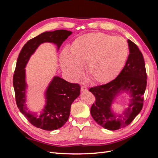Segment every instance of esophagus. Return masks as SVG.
<instances>
[{
  "label": "esophagus",
  "instance_id": "esophagus-1",
  "mask_svg": "<svg viewBox=\"0 0 158 158\" xmlns=\"http://www.w3.org/2000/svg\"><path fill=\"white\" fill-rule=\"evenodd\" d=\"M81 92H88L87 87L85 86V85H82V86L81 87Z\"/></svg>",
  "mask_w": 158,
  "mask_h": 158
}]
</instances>
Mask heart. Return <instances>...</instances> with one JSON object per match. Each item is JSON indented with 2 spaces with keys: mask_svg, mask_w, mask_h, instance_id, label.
<instances>
[{
  "mask_svg": "<svg viewBox=\"0 0 158 158\" xmlns=\"http://www.w3.org/2000/svg\"><path fill=\"white\" fill-rule=\"evenodd\" d=\"M128 55V45L121 37L103 33H90L74 41L70 52H61V68L70 80L75 82L83 74L95 83L104 84L120 73Z\"/></svg>",
  "mask_w": 158,
  "mask_h": 158,
  "instance_id": "heart-1",
  "label": "heart"
}]
</instances>
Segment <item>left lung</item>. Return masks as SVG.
<instances>
[{
    "instance_id": "obj_1",
    "label": "left lung",
    "mask_w": 158,
    "mask_h": 158,
    "mask_svg": "<svg viewBox=\"0 0 158 158\" xmlns=\"http://www.w3.org/2000/svg\"><path fill=\"white\" fill-rule=\"evenodd\" d=\"M130 54L125 66L116 78L106 84L91 88L95 97L90 113L98 125L109 131H115L128 125L142 109L146 88L147 75L142 52L136 44L128 40ZM126 93L130 99L128 107L117 114L112 106L121 93Z\"/></svg>"
}]
</instances>
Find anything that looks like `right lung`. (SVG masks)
<instances>
[{"label": "right lung", "instance_id": "1", "mask_svg": "<svg viewBox=\"0 0 158 158\" xmlns=\"http://www.w3.org/2000/svg\"><path fill=\"white\" fill-rule=\"evenodd\" d=\"M73 32L66 30L45 31L28 41L23 45L16 63L13 76L16 102L20 111L32 125L45 131H54L63 127L70 116L72 103L80 94L78 84H73L55 76L45 92V105L40 114L28 110L26 102L27 84L26 66L31 56L44 43H52L58 51L62 44Z\"/></svg>", "mask_w": 158, "mask_h": 158}]
</instances>
